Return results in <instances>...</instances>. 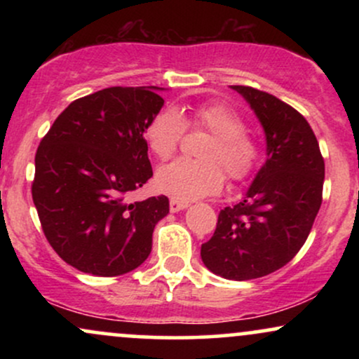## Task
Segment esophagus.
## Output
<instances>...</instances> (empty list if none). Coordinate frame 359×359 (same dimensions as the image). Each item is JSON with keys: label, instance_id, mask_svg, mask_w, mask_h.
Wrapping results in <instances>:
<instances>
[{"label": "esophagus", "instance_id": "34e87169", "mask_svg": "<svg viewBox=\"0 0 359 359\" xmlns=\"http://www.w3.org/2000/svg\"><path fill=\"white\" fill-rule=\"evenodd\" d=\"M189 208L187 203H180V201H175V199H170V212H179L182 211V209Z\"/></svg>", "mask_w": 359, "mask_h": 359}]
</instances>
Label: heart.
Wrapping results in <instances>:
<instances>
[{"label": "heart", "mask_w": 359, "mask_h": 359, "mask_svg": "<svg viewBox=\"0 0 359 359\" xmlns=\"http://www.w3.org/2000/svg\"><path fill=\"white\" fill-rule=\"evenodd\" d=\"M185 128L209 133L199 150L203 160H177L162 167L155 185L180 203H191L216 194L226 175L234 182L250 179L262 162V145L246 131V123L236 111L222 102L196 106L187 116L168 108L151 119L145 131L148 148L158 160H168L179 148Z\"/></svg>", "instance_id": "heart-1"}]
</instances>
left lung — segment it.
Here are the masks:
<instances>
[{"mask_svg":"<svg viewBox=\"0 0 359 359\" xmlns=\"http://www.w3.org/2000/svg\"><path fill=\"white\" fill-rule=\"evenodd\" d=\"M231 88L265 130L266 162L241 203L219 212L201 258L212 273L241 282L273 273L302 248L323 204L324 158L297 109L250 86Z\"/></svg>","mask_w":359,"mask_h":359,"instance_id":"1","label":"left lung"}]
</instances>
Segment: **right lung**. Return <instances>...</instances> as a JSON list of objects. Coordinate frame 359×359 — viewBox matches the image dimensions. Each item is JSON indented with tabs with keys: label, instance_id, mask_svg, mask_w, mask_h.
<instances>
[{
	"label": "right lung",
	"instance_id": "obj_1",
	"mask_svg": "<svg viewBox=\"0 0 359 359\" xmlns=\"http://www.w3.org/2000/svg\"><path fill=\"white\" fill-rule=\"evenodd\" d=\"M160 88H108L72 101L35 155L32 197L43 234L74 269L118 277L142 265L165 196L128 204L154 175L143 137L160 113Z\"/></svg>",
	"mask_w": 359,
	"mask_h": 359
}]
</instances>
